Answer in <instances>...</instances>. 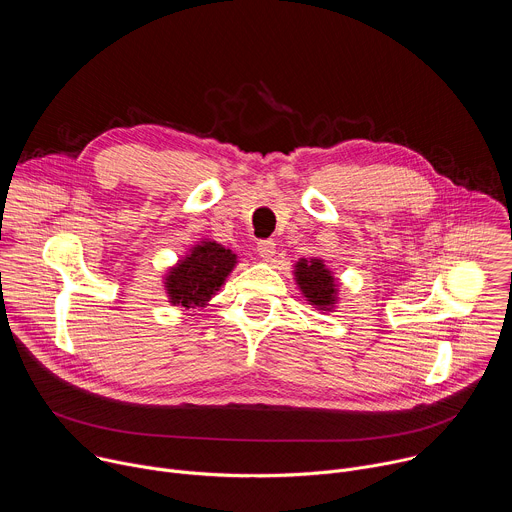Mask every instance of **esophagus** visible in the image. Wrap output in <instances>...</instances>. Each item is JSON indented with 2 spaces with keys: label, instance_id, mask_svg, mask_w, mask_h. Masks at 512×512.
<instances>
[{
  "label": "esophagus",
  "instance_id": "1",
  "mask_svg": "<svg viewBox=\"0 0 512 512\" xmlns=\"http://www.w3.org/2000/svg\"><path fill=\"white\" fill-rule=\"evenodd\" d=\"M257 253L263 257V259H271L275 255V241L273 239H261L257 243Z\"/></svg>",
  "mask_w": 512,
  "mask_h": 512
}]
</instances>
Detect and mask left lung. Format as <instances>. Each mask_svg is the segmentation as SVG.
Segmentation results:
<instances>
[{"label":"left lung","instance_id":"left-lung-1","mask_svg":"<svg viewBox=\"0 0 512 512\" xmlns=\"http://www.w3.org/2000/svg\"><path fill=\"white\" fill-rule=\"evenodd\" d=\"M296 279L304 291V296L308 298V302H312L320 310H326L328 306L334 304L336 285H334L330 271L324 267V263L320 259H314L310 263L306 259H302L296 265Z\"/></svg>","mask_w":512,"mask_h":512}]
</instances>
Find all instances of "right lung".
Here are the masks:
<instances>
[{"label": "right lung", "instance_id": "add662e5", "mask_svg": "<svg viewBox=\"0 0 512 512\" xmlns=\"http://www.w3.org/2000/svg\"><path fill=\"white\" fill-rule=\"evenodd\" d=\"M237 255L229 249L206 241L174 267L166 279L168 294L174 306L194 308L212 298L235 267Z\"/></svg>", "mask_w": 512, "mask_h": 512}]
</instances>
